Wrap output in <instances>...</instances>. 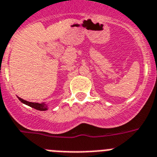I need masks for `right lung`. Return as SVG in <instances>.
<instances>
[{
  "label": "right lung",
  "instance_id": "add662e5",
  "mask_svg": "<svg viewBox=\"0 0 157 157\" xmlns=\"http://www.w3.org/2000/svg\"><path fill=\"white\" fill-rule=\"evenodd\" d=\"M19 100L23 102L25 105H28L29 106H31L32 108H34V109H37V110H40V111H44L47 110L48 109V106H47L46 104H44V103H36V102H30V101H25L24 99L21 98H19Z\"/></svg>",
  "mask_w": 157,
  "mask_h": 157
}]
</instances>
